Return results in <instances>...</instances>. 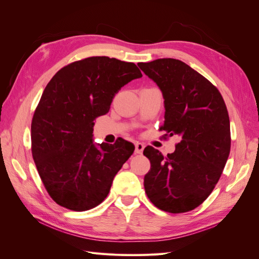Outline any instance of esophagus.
<instances>
[{"label":"esophagus","mask_w":259,"mask_h":259,"mask_svg":"<svg viewBox=\"0 0 259 259\" xmlns=\"http://www.w3.org/2000/svg\"><path fill=\"white\" fill-rule=\"evenodd\" d=\"M144 148H145L144 144H142V143H136V144H135V152H136L137 154L143 153Z\"/></svg>","instance_id":"obj_1"}]
</instances>
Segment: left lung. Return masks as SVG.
I'll use <instances>...</instances> for the list:
<instances>
[{
	"mask_svg": "<svg viewBox=\"0 0 259 259\" xmlns=\"http://www.w3.org/2000/svg\"><path fill=\"white\" fill-rule=\"evenodd\" d=\"M138 66L162 91L165 121L160 131L180 139L167 156L145 148L151 163L145 191L158 208L186 213L207 199L223 174L231 146L228 110L216 86L183 61L162 58Z\"/></svg>",
	"mask_w": 259,
	"mask_h": 259,
	"instance_id": "obj_1",
	"label": "left lung"
}]
</instances>
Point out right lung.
<instances>
[{"instance_id":"right-lung-1","label":"right lung","mask_w":259,"mask_h":259,"mask_svg":"<svg viewBox=\"0 0 259 259\" xmlns=\"http://www.w3.org/2000/svg\"><path fill=\"white\" fill-rule=\"evenodd\" d=\"M142 76L134 62L93 56L61 68L46 85L31 123V151L58 205L83 211L107 198L135 147L122 138L95 146L94 124L122 86Z\"/></svg>"}]
</instances>
